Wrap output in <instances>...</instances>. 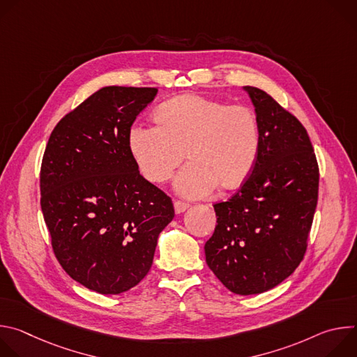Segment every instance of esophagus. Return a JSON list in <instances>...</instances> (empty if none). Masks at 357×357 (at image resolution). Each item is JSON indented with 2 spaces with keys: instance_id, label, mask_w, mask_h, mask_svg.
<instances>
[{
  "instance_id": "34e87169",
  "label": "esophagus",
  "mask_w": 357,
  "mask_h": 357,
  "mask_svg": "<svg viewBox=\"0 0 357 357\" xmlns=\"http://www.w3.org/2000/svg\"><path fill=\"white\" fill-rule=\"evenodd\" d=\"M174 208H175V213H183L186 209H189V203L186 202H181V200H175L174 202Z\"/></svg>"
}]
</instances>
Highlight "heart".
I'll list each match as a JSON object with an SVG mask.
<instances>
[{"mask_svg":"<svg viewBox=\"0 0 357 357\" xmlns=\"http://www.w3.org/2000/svg\"><path fill=\"white\" fill-rule=\"evenodd\" d=\"M155 121L130 128V152L142 175L155 183L168 181L186 154L190 162L175 179V190L185 197H203L218 185L236 189L256 164L260 126L248 106L183 94L160 106Z\"/></svg>","mask_w":357,"mask_h":357,"instance_id":"obj_1","label":"heart"}]
</instances>
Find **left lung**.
<instances>
[{"label": "left lung", "mask_w": 357, "mask_h": 357, "mask_svg": "<svg viewBox=\"0 0 357 357\" xmlns=\"http://www.w3.org/2000/svg\"><path fill=\"white\" fill-rule=\"evenodd\" d=\"M243 90L259 119V155L240 190L215 205L218 225L205 256L227 289L254 295L277 287L303 259L319 169L303 126L261 89Z\"/></svg>", "instance_id": "8db88e82"}]
</instances>
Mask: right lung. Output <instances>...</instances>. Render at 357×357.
<instances>
[{
    "label": "right lung",
    "instance_id": "add662e5",
    "mask_svg": "<svg viewBox=\"0 0 357 357\" xmlns=\"http://www.w3.org/2000/svg\"><path fill=\"white\" fill-rule=\"evenodd\" d=\"M154 87L107 86L65 116L40 168V208L63 270L83 287L117 295L149 271L171 197L139 175L128 146Z\"/></svg>",
    "mask_w": 357,
    "mask_h": 357
}]
</instances>
